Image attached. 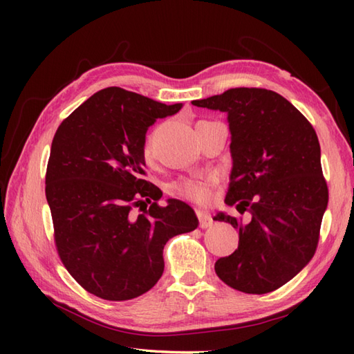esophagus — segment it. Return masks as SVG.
<instances>
[{
	"mask_svg": "<svg viewBox=\"0 0 354 354\" xmlns=\"http://www.w3.org/2000/svg\"><path fill=\"white\" fill-rule=\"evenodd\" d=\"M196 216H198L201 228H208V227H212V225H213L212 214L204 212V209H196Z\"/></svg>",
	"mask_w": 354,
	"mask_h": 354,
	"instance_id": "esophagus-1",
	"label": "esophagus"
}]
</instances>
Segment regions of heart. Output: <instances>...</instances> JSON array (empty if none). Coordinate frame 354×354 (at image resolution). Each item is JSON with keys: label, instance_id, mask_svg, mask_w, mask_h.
<instances>
[{"label": "heart", "instance_id": "heart-1", "mask_svg": "<svg viewBox=\"0 0 354 354\" xmlns=\"http://www.w3.org/2000/svg\"><path fill=\"white\" fill-rule=\"evenodd\" d=\"M152 149L150 142L147 141L145 146V156L150 158ZM213 185L214 178L204 176V178H181L171 184V193L176 198L193 202L198 205H205L213 198Z\"/></svg>", "mask_w": 354, "mask_h": 354}]
</instances>
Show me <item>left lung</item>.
<instances>
[{
    "label": "left lung",
    "instance_id": "1",
    "mask_svg": "<svg viewBox=\"0 0 354 354\" xmlns=\"http://www.w3.org/2000/svg\"><path fill=\"white\" fill-rule=\"evenodd\" d=\"M192 103L228 114L232 169L225 202L251 214L248 223L225 213L213 217L239 230L237 250L216 261V274L240 292H272L292 280L318 246L328 189L317 132L269 89L231 88Z\"/></svg>",
    "mask_w": 354,
    "mask_h": 354
}]
</instances>
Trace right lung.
<instances>
[{
	"label": "right lung",
	"instance_id": "obj_1",
	"mask_svg": "<svg viewBox=\"0 0 354 354\" xmlns=\"http://www.w3.org/2000/svg\"><path fill=\"white\" fill-rule=\"evenodd\" d=\"M181 108L109 86L57 127L45 175L55 242L66 270L95 297L126 301L152 289L164 245L198 228L190 205L161 207L162 192L145 178L149 126ZM135 206L142 215L131 214Z\"/></svg>",
	"mask_w": 354,
	"mask_h": 354
}]
</instances>
